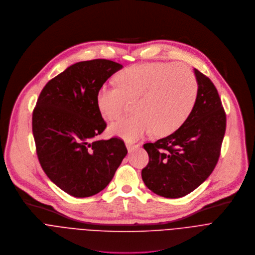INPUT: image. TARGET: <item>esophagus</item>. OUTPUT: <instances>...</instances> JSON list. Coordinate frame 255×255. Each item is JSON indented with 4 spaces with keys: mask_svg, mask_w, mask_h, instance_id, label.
Segmentation results:
<instances>
[{
    "mask_svg": "<svg viewBox=\"0 0 255 255\" xmlns=\"http://www.w3.org/2000/svg\"><path fill=\"white\" fill-rule=\"evenodd\" d=\"M126 145H127V148H128V150L129 152H131L132 150H134L135 148H137V147L139 146V143H131V142H127V143H126Z\"/></svg>",
    "mask_w": 255,
    "mask_h": 255,
    "instance_id": "obj_1",
    "label": "esophagus"
}]
</instances>
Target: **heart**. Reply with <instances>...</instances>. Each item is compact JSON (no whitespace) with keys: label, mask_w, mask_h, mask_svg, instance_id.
Listing matches in <instances>:
<instances>
[{"label":"heart","mask_w":255,"mask_h":255,"mask_svg":"<svg viewBox=\"0 0 255 255\" xmlns=\"http://www.w3.org/2000/svg\"><path fill=\"white\" fill-rule=\"evenodd\" d=\"M117 85H103L96 105L105 118L115 120L127 100L133 103V115L113 123L110 133L135 141L154 129L164 135L177 130L191 115L198 94L197 79L184 64L147 63L129 67L118 76Z\"/></svg>","instance_id":"obj_1"}]
</instances>
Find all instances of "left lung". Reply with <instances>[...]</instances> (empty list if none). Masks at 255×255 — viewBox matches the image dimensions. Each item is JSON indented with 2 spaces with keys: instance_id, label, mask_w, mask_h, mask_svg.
<instances>
[{
  "instance_id": "obj_1",
  "label": "left lung",
  "mask_w": 255,
  "mask_h": 255,
  "mask_svg": "<svg viewBox=\"0 0 255 255\" xmlns=\"http://www.w3.org/2000/svg\"><path fill=\"white\" fill-rule=\"evenodd\" d=\"M198 94L187 121L172 134L147 142L144 185L165 198H180L198 188L213 172L226 129V115L213 82L194 69Z\"/></svg>"
}]
</instances>
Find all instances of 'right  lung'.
<instances>
[{
	"label": "right lung",
	"instance_id": "add662e5",
	"mask_svg": "<svg viewBox=\"0 0 255 255\" xmlns=\"http://www.w3.org/2000/svg\"><path fill=\"white\" fill-rule=\"evenodd\" d=\"M123 67L107 59L77 62L51 79L37 100L32 130L38 160L47 177L73 197L103 191L128 154L118 137L96 139L107 128L97 91Z\"/></svg>",
	"mask_w": 255,
	"mask_h": 255
}]
</instances>
